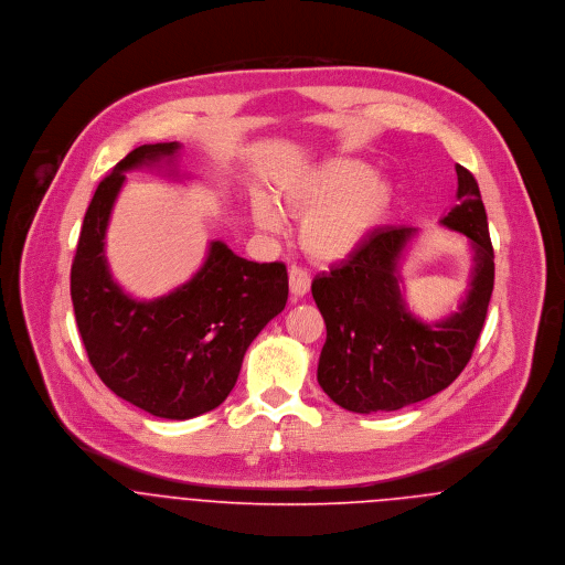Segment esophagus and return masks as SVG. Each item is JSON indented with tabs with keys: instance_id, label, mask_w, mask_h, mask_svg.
Wrapping results in <instances>:
<instances>
[{
	"instance_id": "esophagus-1",
	"label": "esophagus",
	"mask_w": 565,
	"mask_h": 565,
	"mask_svg": "<svg viewBox=\"0 0 565 565\" xmlns=\"http://www.w3.org/2000/svg\"><path fill=\"white\" fill-rule=\"evenodd\" d=\"M289 289H291L294 300L305 298L309 294V289H311L309 274L305 269H300V267H291L289 269Z\"/></svg>"
}]
</instances>
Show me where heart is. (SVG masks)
Wrapping results in <instances>:
<instances>
[{
	"instance_id": "1",
	"label": "heart",
	"mask_w": 565,
	"mask_h": 565,
	"mask_svg": "<svg viewBox=\"0 0 565 565\" xmlns=\"http://www.w3.org/2000/svg\"><path fill=\"white\" fill-rule=\"evenodd\" d=\"M396 202L394 184L356 159H330L285 180L278 204L302 217L300 245L318 263H337L354 254L390 217ZM254 222L265 231L280 228L274 204L258 198Z\"/></svg>"
}]
</instances>
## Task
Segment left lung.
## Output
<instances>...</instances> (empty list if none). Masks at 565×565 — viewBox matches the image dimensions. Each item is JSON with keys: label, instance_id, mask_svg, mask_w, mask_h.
<instances>
[{"label": "left lung", "instance_id": "1", "mask_svg": "<svg viewBox=\"0 0 565 565\" xmlns=\"http://www.w3.org/2000/svg\"><path fill=\"white\" fill-rule=\"evenodd\" d=\"M457 204L441 224L470 239L475 267L457 313L417 320L404 305L401 258L415 228L376 231L348 260L313 278L326 322L318 383L332 403L354 411H398L446 390L472 359L493 291V247L475 175L457 164Z\"/></svg>", "mask_w": 565, "mask_h": 565}]
</instances>
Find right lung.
Listing matches in <instances>:
<instances>
[{
	"label": "right lung",
	"instance_id": "right-lung-1",
	"mask_svg": "<svg viewBox=\"0 0 565 565\" xmlns=\"http://www.w3.org/2000/svg\"><path fill=\"white\" fill-rule=\"evenodd\" d=\"M178 141L141 146L97 184L72 265V302L88 361L102 383L157 417L189 419L233 392L243 354L287 305L282 263H254L211 242L200 271L171 294L143 302L113 280L104 237L124 171L173 162Z\"/></svg>",
	"mask_w": 565,
	"mask_h": 565
}]
</instances>
